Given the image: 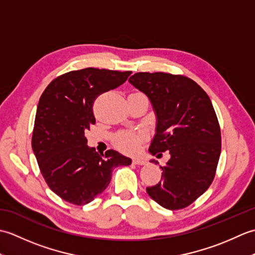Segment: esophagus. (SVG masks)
I'll return each mask as SVG.
<instances>
[{
  "instance_id": "1",
  "label": "esophagus",
  "mask_w": 255,
  "mask_h": 255,
  "mask_svg": "<svg viewBox=\"0 0 255 255\" xmlns=\"http://www.w3.org/2000/svg\"><path fill=\"white\" fill-rule=\"evenodd\" d=\"M132 163L133 164H137V165H144L145 163H147V162H145V160H143V159L136 158V159L132 160Z\"/></svg>"
}]
</instances>
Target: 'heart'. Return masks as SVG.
<instances>
[{
  "label": "heart",
  "instance_id": "b5f03b06",
  "mask_svg": "<svg viewBox=\"0 0 255 255\" xmlns=\"http://www.w3.org/2000/svg\"><path fill=\"white\" fill-rule=\"evenodd\" d=\"M117 147L124 152L133 153L136 152L140 144V137L136 133L124 132L118 134L115 139Z\"/></svg>",
  "mask_w": 255,
  "mask_h": 255
}]
</instances>
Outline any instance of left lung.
<instances>
[{"instance_id": "8db88e82", "label": "left lung", "mask_w": 255, "mask_h": 255, "mask_svg": "<svg viewBox=\"0 0 255 255\" xmlns=\"http://www.w3.org/2000/svg\"><path fill=\"white\" fill-rule=\"evenodd\" d=\"M128 81L148 97L154 112L149 152L170 153L166 165L160 166L163 178L147 193L166 209L186 207L207 191L220 156V128L209 96L182 75L139 72Z\"/></svg>"}]
</instances>
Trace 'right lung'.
Segmentation results:
<instances>
[{
  "instance_id": "1",
  "label": "right lung",
  "mask_w": 255,
  "mask_h": 255,
  "mask_svg": "<svg viewBox=\"0 0 255 255\" xmlns=\"http://www.w3.org/2000/svg\"><path fill=\"white\" fill-rule=\"evenodd\" d=\"M130 74L95 68L71 71L53 80L40 96L32 151L48 186L69 203L92 202L105 191L115 167L131 164L130 158L116 150L100 154L85 138L95 124L94 100L122 85Z\"/></svg>"
}]
</instances>
